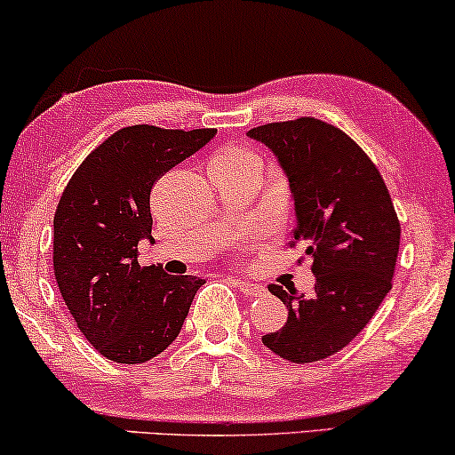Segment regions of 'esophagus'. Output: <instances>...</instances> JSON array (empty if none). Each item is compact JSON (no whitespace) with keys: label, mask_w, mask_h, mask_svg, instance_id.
<instances>
[{"label":"esophagus","mask_w":455,"mask_h":455,"mask_svg":"<svg viewBox=\"0 0 455 455\" xmlns=\"http://www.w3.org/2000/svg\"><path fill=\"white\" fill-rule=\"evenodd\" d=\"M234 283H235V288H238L242 294H246V296H260V294H265L263 285H259V283H254V282H248V279H234Z\"/></svg>","instance_id":"esophagus-1"}]
</instances>
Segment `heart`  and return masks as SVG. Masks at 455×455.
I'll list each match as a JSON object with an SVG mask.
<instances>
[{
	"label": "heart",
	"mask_w": 455,
	"mask_h": 455,
	"mask_svg": "<svg viewBox=\"0 0 455 455\" xmlns=\"http://www.w3.org/2000/svg\"><path fill=\"white\" fill-rule=\"evenodd\" d=\"M240 161H259V155L248 147L232 145L217 153L211 164H240Z\"/></svg>",
	"instance_id": "obj_1"
}]
</instances>
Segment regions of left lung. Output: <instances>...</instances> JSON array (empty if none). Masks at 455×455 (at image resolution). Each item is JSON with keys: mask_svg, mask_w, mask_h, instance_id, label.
<instances>
[{"mask_svg": "<svg viewBox=\"0 0 455 455\" xmlns=\"http://www.w3.org/2000/svg\"><path fill=\"white\" fill-rule=\"evenodd\" d=\"M269 148L290 182L294 238L307 244L315 294L271 283L288 321L263 344L296 364L316 363L346 347L366 327L391 290L400 251V221L381 173L346 132L300 120L246 132Z\"/></svg>", "mask_w": 455, "mask_h": 455, "instance_id": "left-lung-1", "label": "left lung"}]
</instances>
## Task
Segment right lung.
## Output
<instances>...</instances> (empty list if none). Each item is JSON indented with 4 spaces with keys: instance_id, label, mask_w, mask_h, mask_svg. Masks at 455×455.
Returning <instances> with one entry per match:
<instances>
[{
    "instance_id": "1",
    "label": "right lung",
    "mask_w": 455,
    "mask_h": 455,
    "mask_svg": "<svg viewBox=\"0 0 455 455\" xmlns=\"http://www.w3.org/2000/svg\"><path fill=\"white\" fill-rule=\"evenodd\" d=\"M215 128L117 130L86 157L53 217V273L89 344L120 364L147 363L178 338L204 279L139 265L153 240L151 188L195 155Z\"/></svg>"
}]
</instances>
